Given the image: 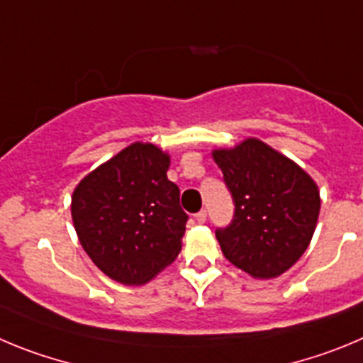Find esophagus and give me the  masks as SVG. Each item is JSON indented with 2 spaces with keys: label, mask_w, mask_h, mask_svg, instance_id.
<instances>
[{
  "label": "esophagus",
  "mask_w": 363,
  "mask_h": 363,
  "mask_svg": "<svg viewBox=\"0 0 363 363\" xmlns=\"http://www.w3.org/2000/svg\"><path fill=\"white\" fill-rule=\"evenodd\" d=\"M206 217H208V213H206V210H201L197 215H195V218H197L199 224H204Z\"/></svg>",
  "instance_id": "1"
}]
</instances>
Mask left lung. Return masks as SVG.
I'll return each instance as SVG.
<instances>
[{
  "instance_id": "8db88e82",
  "label": "left lung",
  "mask_w": 363,
  "mask_h": 363,
  "mask_svg": "<svg viewBox=\"0 0 363 363\" xmlns=\"http://www.w3.org/2000/svg\"><path fill=\"white\" fill-rule=\"evenodd\" d=\"M213 159L235 204L230 224L215 230L222 253L257 279L282 275L311 242L318 188L300 166L259 139L215 150Z\"/></svg>"
}]
</instances>
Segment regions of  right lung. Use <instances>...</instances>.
<instances>
[{"label":"right lung","instance_id":"add662e5","mask_svg":"<svg viewBox=\"0 0 363 363\" xmlns=\"http://www.w3.org/2000/svg\"><path fill=\"white\" fill-rule=\"evenodd\" d=\"M169 157L133 143L77 184L72 218L77 237L104 275L126 286L148 282L177 259L188 213L168 181Z\"/></svg>","mask_w":363,"mask_h":363}]
</instances>
